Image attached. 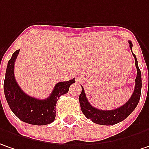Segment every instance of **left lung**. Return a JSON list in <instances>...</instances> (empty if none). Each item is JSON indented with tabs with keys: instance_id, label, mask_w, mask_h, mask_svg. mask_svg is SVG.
Wrapping results in <instances>:
<instances>
[{
	"instance_id": "left-lung-1",
	"label": "left lung",
	"mask_w": 149,
	"mask_h": 149,
	"mask_svg": "<svg viewBox=\"0 0 149 149\" xmlns=\"http://www.w3.org/2000/svg\"><path fill=\"white\" fill-rule=\"evenodd\" d=\"M128 43L130 45V48L132 52V43L131 41H128ZM132 55L135 59V65L136 68L135 88L129 100L127 101L126 104H124L122 106L119 107L117 109H111V110H102V109H97L92 106L88 100H87L84 89L82 87V93L79 95V102H80L81 109L83 111V115L88 119H90L93 122L99 124V125H104V126L117 124L127 118L136 107L140 100V96H141L142 76H141V71L137 65L136 57L133 53Z\"/></svg>"
}]
</instances>
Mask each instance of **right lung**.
<instances>
[{
    "label": "right lung",
    "mask_w": 149,
    "mask_h": 149,
    "mask_svg": "<svg viewBox=\"0 0 149 149\" xmlns=\"http://www.w3.org/2000/svg\"><path fill=\"white\" fill-rule=\"evenodd\" d=\"M19 50L14 52L7 64L4 80L6 100L14 115L22 121L36 126L48 125L56 118L55 107L60 96L68 92L70 86L75 83V78L57 83L51 94L45 100L29 96L18 86L14 77V64Z\"/></svg>",
    "instance_id": "right-lung-1"
}]
</instances>
